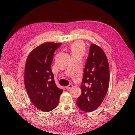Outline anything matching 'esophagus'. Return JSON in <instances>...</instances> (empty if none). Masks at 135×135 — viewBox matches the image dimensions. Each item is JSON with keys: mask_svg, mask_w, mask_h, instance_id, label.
Returning a JSON list of instances; mask_svg holds the SVG:
<instances>
[{"mask_svg": "<svg viewBox=\"0 0 135 135\" xmlns=\"http://www.w3.org/2000/svg\"><path fill=\"white\" fill-rule=\"evenodd\" d=\"M72 87H73V85H72V84H69V86H68L67 87H66V88L67 89H68V90H69V89H71Z\"/></svg>", "mask_w": 135, "mask_h": 135, "instance_id": "34e87169", "label": "esophagus"}]
</instances>
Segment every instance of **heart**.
I'll list each match as a JSON object with an SVG mask.
<instances>
[{
	"mask_svg": "<svg viewBox=\"0 0 135 135\" xmlns=\"http://www.w3.org/2000/svg\"><path fill=\"white\" fill-rule=\"evenodd\" d=\"M85 52V47L83 42L81 41H76L71 46L72 54H80L84 55Z\"/></svg>",
	"mask_w": 135,
	"mask_h": 135,
	"instance_id": "1",
	"label": "heart"
}]
</instances>
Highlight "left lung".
I'll use <instances>...</instances> for the list:
<instances>
[{"instance_id": "1", "label": "left lung", "mask_w": 135, "mask_h": 135, "mask_svg": "<svg viewBox=\"0 0 135 135\" xmlns=\"http://www.w3.org/2000/svg\"><path fill=\"white\" fill-rule=\"evenodd\" d=\"M109 79V65L107 56L101 47L92 44L80 86L81 94L77 99L78 107L86 112L97 109L107 93Z\"/></svg>"}]
</instances>
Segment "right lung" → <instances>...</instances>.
Masks as SVG:
<instances>
[{
    "mask_svg": "<svg viewBox=\"0 0 135 135\" xmlns=\"http://www.w3.org/2000/svg\"><path fill=\"white\" fill-rule=\"evenodd\" d=\"M61 43L46 42L28 55L24 70V84L32 103L43 112L56 108L63 90L56 85L51 71L55 51Z\"/></svg>",
    "mask_w": 135,
    "mask_h": 135,
    "instance_id": "add662e5",
    "label": "right lung"
}]
</instances>
